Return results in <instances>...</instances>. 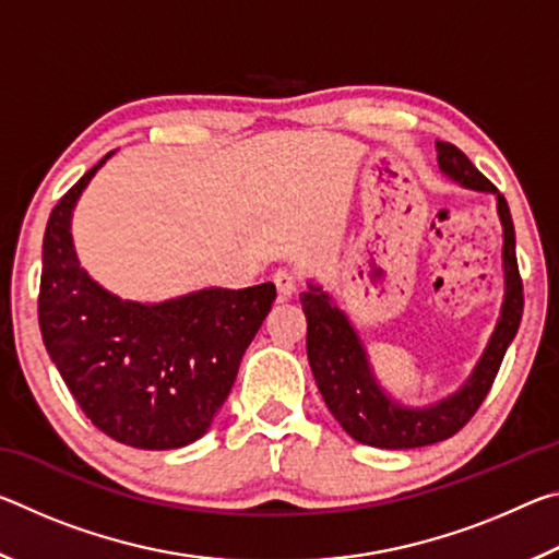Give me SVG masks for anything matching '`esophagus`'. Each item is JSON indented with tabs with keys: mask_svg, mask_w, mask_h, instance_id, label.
Here are the masks:
<instances>
[{
	"mask_svg": "<svg viewBox=\"0 0 559 559\" xmlns=\"http://www.w3.org/2000/svg\"><path fill=\"white\" fill-rule=\"evenodd\" d=\"M273 283H276L281 300L293 298L298 293V288H300V281H298L296 273H290L286 269H278L276 273H273Z\"/></svg>",
	"mask_w": 559,
	"mask_h": 559,
	"instance_id": "esophagus-1",
	"label": "esophagus"
}]
</instances>
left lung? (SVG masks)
Returning a JSON list of instances; mask_svg holds the SVG:
<instances>
[{
  "label": "left lung",
  "instance_id": "8db88e82",
  "mask_svg": "<svg viewBox=\"0 0 559 559\" xmlns=\"http://www.w3.org/2000/svg\"><path fill=\"white\" fill-rule=\"evenodd\" d=\"M437 153L441 173L453 182L476 189V192L496 194L498 216L503 224V308H500V318L484 355L461 390L431 406H404L394 402L377 382L362 340L333 298L313 283L300 296L302 313L308 320V362L318 390L340 427L355 441L374 449L429 447V443H439L466 427L493 386L506 349L513 343L520 318H523V281H520L515 259V226L510 219L506 197L473 167L456 145L439 140Z\"/></svg>",
  "mask_w": 559,
  "mask_h": 559
}]
</instances>
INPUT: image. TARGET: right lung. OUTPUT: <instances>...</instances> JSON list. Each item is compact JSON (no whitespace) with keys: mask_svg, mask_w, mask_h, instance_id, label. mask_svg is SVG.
Masks as SVG:
<instances>
[{"mask_svg":"<svg viewBox=\"0 0 559 559\" xmlns=\"http://www.w3.org/2000/svg\"><path fill=\"white\" fill-rule=\"evenodd\" d=\"M110 155L61 197L46 224L41 337L103 433L135 449H179L204 437L222 409L276 286L204 288L153 306L100 288L75 259L71 212Z\"/></svg>","mask_w":559,"mask_h":559,"instance_id":"right-lung-1","label":"right lung"}]
</instances>
